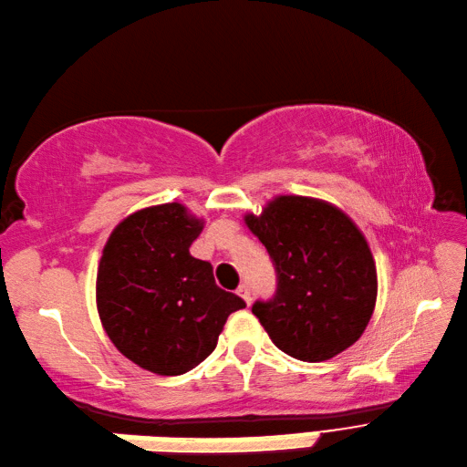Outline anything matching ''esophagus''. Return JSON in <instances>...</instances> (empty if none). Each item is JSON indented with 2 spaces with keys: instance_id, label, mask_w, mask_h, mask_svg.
<instances>
[{
  "instance_id": "1",
  "label": "esophagus",
  "mask_w": 467,
  "mask_h": 467,
  "mask_svg": "<svg viewBox=\"0 0 467 467\" xmlns=\"http://www.w3.org/2000/svg\"><path fill=\"white\" fill-rule=\"evenodd\" d=\"M236 294L241 296L246 304H250V285H248L246 282H243L241 285H238V288H236Z\"/></svg>"
}]
</instances>
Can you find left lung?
Segmentation results:
<instances>
[{
  "label": "left lung",
  "mask_w": 467,
  "mask_h": 467,
  "mask_svg": "<svg viewBox=\"0 0 467 467\" xmlns=\"http://www.w3.org/2000/svg\"><path fill=\"white\" fill-rule=\"evenodd\" d=\"M244 223L266 246L276 294L253 314L272 343L300 361H327L363 336L377 302V268L357 224L326 201L282 195Z\"/></svg>",
  "instance_id": "left-lung-1"
}]
</instances>
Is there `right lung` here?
Here are the masks:
<instances>
[{
    "label": "right lung",
    "instance_id": "1",
    "mask_svg": "<svg viewBox=\"0 0 467 467\" xmlns=\"http://www.w3.org/2000/svg\"><path fill=\"white\" fill-rule=\"evenodd\" d=\"M202 221L179 202L131 213L102 250L97 306L116 349L155 375L195 368L217 348L226 317L246 304L189 254Z\"/></svg>",
    "mask_w": 467,
    "mask_h": 467
}]
</instances>
